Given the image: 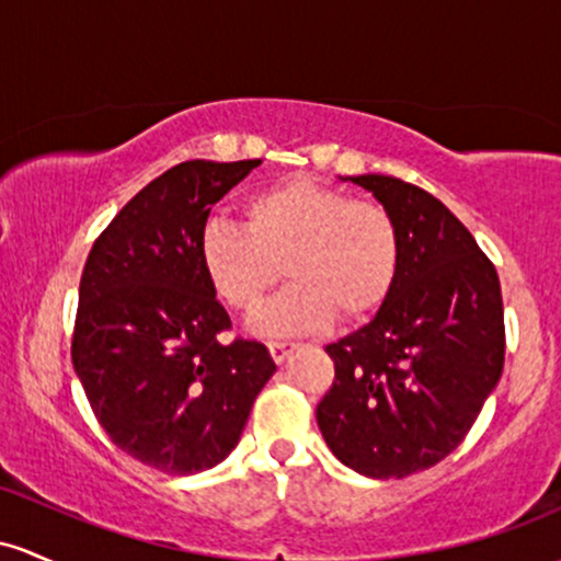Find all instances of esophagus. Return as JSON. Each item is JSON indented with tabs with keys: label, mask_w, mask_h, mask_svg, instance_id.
Wrapping results in <instances>:
<instances>
[{
	"label": "esophagus",
	"mask_w": 561,
	"mask_h": 561,
	"mask_svg": "<svg viewBox=\"0 0 561 561\" xmlns=\"http://www.w3.org/2000/svg\"><path fill=\"white\" fill-rule=\"evenodd\" d=\"M267 347H270V355H273V360L275 363H283L288 357V352H291L294 344H288V342H270Z\"/></svg>",
	"instance_id": "1"
}]
</instances>
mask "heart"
<instances>
[{"label": "heart", "mask_w": 561, "mask_h": 561, "mask_svg": "<svg viewBox=\"0 0 561 561\" xmlns=\"http://www.w3.org/2000/svg\"><path fill=\"white\" fill-rule=\"evenodd\" d=\"M198 260L217 297L256 312L283 273L291 286L254 320L256 333L291 336L329 325L333 314L363 320L392 294L400 232L392 214L320 182L294 178L243 204V228L206 219Z\"/></svg>", "instance_id": "1"}]
</instances>
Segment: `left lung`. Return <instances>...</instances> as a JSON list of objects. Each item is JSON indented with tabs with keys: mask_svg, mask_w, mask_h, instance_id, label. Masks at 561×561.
Listing matches in <instances>:
<instances>
[{
	"mask_svg": "<svg viewBox=\"0 0 561 561\" xmlns=\"http://www.w3.org/2000/svg\"><path fill=\"white\" fill-rule=\"evenodd\" d=\"M400 232L392 294L363 329L325 347L336 379L318 426L344 467L402 480L467 437L503 370V301L493 262L443 201L387 174L347 178Z\"/></svg>",
	"mask_w": 561,
	"mask_h": 561,
	"instance_id": "8db88e82",
	"label": "left lung"
}]
</instances>
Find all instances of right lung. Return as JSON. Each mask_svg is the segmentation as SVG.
I'll return each mask as SVG.
<instances>
[{
	"label": "right lung",
	"instance_id": "right-lung-1",
	"mask_svg": "<svg viewBox=\"0 0 561 561\" xmlns=\"http://www.w3.org/2000/svg\"><path fill=\"white\" fill-rule=\"evenodd\" d=\"M260 163L172 167L113 217L81 273L73 370L113 445L163 474L225 461L275 374L264 344L225 342L230 318L198 260L211 206Z\"/></svg>",
	"mask_w": 561,
	"mask_h": 561
}]
</instances>
